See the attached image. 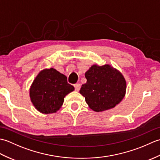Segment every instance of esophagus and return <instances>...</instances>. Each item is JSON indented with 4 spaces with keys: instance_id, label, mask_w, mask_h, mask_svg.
Segmentation results:
<instances>
[{
    "instance_id": "esophagus-1",
    "label": "esophagus",
    "mask_w": 160,
    "mask_h": 160,
    "mask_svg": "<svg viewBox=\"0 0 160 160\" xmlns=\"http://www.w3.org/2000/svg\"><path fill=\"white\" fill-rule=\"evenodd\" d=\"M74 87H75V90H76V91H78L80 89V84H76L74 85Z\"/></svg>"
}]
</instances>
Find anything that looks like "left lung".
<instances>
[{"instance_id":"1","label":"left lung","mask_w":160,"mask_h":160,"mask_svg":"<svg viewBox=\"0 0 160 160\" xmlns=\"http://www.w3.org/2000/svg\"><path fill=\"white\" fill-rule=\"evenodd\" d=\"M85 78L87 82L82 85L80 93L93 111L111 109L123 100L127 82L123 75L110 64H93L85 73Z\"/></svg>"}]
</instances>
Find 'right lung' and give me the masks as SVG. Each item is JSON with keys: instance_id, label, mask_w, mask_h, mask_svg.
<instances>
[{"instance_id": "obj_1", "label": "right lung", "mask_w": 160, "mask_h": 160, "mask_svg": "<svg viewBox=\"0 0 160 160\" xmlns=\"http://www.w3.org/2000/svg\"><path fill=\"white\" fill-rule=\"evenodd\" d=\"M74 90L67 76L53 68L40 71L33 81L29 96L33 106L45 114L56 113L62 106L64 97Z\"/></svg>"}]
</instances>
